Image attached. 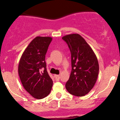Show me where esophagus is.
I'll return each instance as SVG.
<instances>
[{"label": "esophagus", "instance_id": "obj_1", "mask_svg": "<svg viewBox=\"0 0 120 120\" xmlns=\"http://www.w3.org/2000/svg\"><path fill=\"white\" fill-rule=\"evenodd\" d=\"M55 80H56V81H59V80H60V76L59 75H55Z\"/></svg>", "mask_w": 120, "mask_h": 120}]
</instances>
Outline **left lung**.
Returning a JSON list of instances; mask_svg holds the SVG:
<instances>
[{
	"instance_id": "obj_1",
	"label": "left lung",
	"mask_w": 120,
	"mask_h": 120,
	"mask_svg": "<svg viewBox=\"0 0 120 120\" xmlns=\"http://www.w3.org/2000/svg\"><path fill=\"white\" fill-rule=\"evenodd\" d=\"M71 53L72 71L65 84L67 91L81 97L93 88L99 71L97 58L91 47L81 35L73 34L63 36Z\"/></svg>"
}]
</instances>
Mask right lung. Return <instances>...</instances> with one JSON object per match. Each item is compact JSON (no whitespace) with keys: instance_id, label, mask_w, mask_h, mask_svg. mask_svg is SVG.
<instances>
[{"instance_id":"1","label":"right lung","mask_w":120,"mask_h":120,"mask_svg":"<svg viewBox=\"0 0 120 120\" xmlns=\"http://www.w3.org/2000/svg\"><path fill=\"white\" fill-rule=\"evenodd\" d=\"M52 38L37 36L20 59L18 73L23 87L34 98L41 99L51 92L53 81L47 72L45 57Z\"/></svg>"}]
</instances>
